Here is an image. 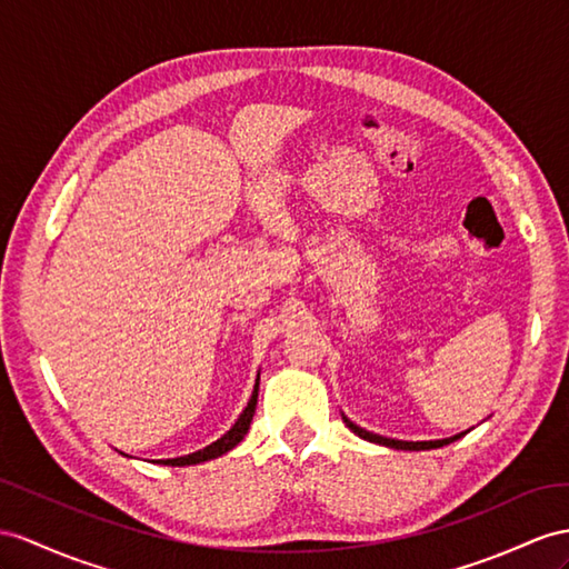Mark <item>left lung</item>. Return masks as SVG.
Segmentation results:
<instances>
[{
  "label": "left lung",
  "mask_w": 569,
  "mask_h": 569,
  "mask_svg": "<svg viewBox=\"0 0 569 569\" xmlns=\"http://www.w3.org/2000/svg\"><path fill=\"white\" fill-rule=\"evenodd\" d=\"M343 423H346L348 428H351V430H353L358 437H362V440L375 442V445H385V447H391V449H409V451H420V449H437V447H445V445H449V442L459 440L461 435H466V432H461V435H455V437H445V440H428V442H406V440H391V437H382V435L368 432L366 428L356 426L353 420H348L346 416H343Z\"/></svg>",
  "instance_id": "1"
}]
</instances>
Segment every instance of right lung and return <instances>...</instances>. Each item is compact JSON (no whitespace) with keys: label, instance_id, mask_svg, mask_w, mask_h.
<instances>
[{"label":"right lung","instance_id":"add662e5","mask_svg":"<svg viewBox=\"0 0 569 569\" xmlns=\"http://www.w3.org/2000/svg\"><path fill=\"white\" fill-rule=\"evenodd\" d=\"M257 397H259V375H257L252 397H250V401H247L244 411H242L240 418L236 420V426H232V428L221 437V440H216V442H211L209 447H203V449H199V451H192V455L174 457V459H156L153 463H163V466H192V463H201V461H211V459L223 457L226 451H230L232 447H238V445L242 442V437L247 435V430H250L252 416H254V411H257Z\"/></svg>","mask_w":569,"mask_h":569}]
</instances>
